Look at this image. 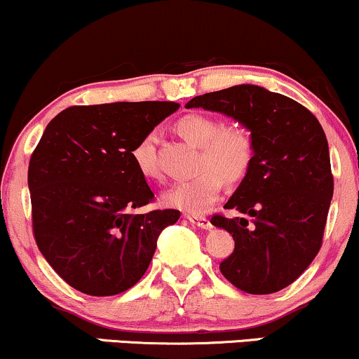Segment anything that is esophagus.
Instances as JSON below:
<instances>
[{
	"mask_svg": "<svg viewBox=\"0 0 359 359\" xmlns=\"http://www.w3.org/2000/svg\"><path fill=\"white\" fill-rule=\"evenodd\" d=\"M187 219L191 221L192 224H196L197 228H201V229H211L212 228V222L209 221L205 216H191V214H189Z\"/></svg>",
	"mask_w": 359,
	"mask_h": 359,
	"instance_id": "34e87169",
	"label": "esophagus"
}]
</instances>
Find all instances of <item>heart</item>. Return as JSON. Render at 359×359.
Wrapping results in <instances>:
<instances>
[{"mask_svg":"<svg viewBox=\"0 0 359 359\" xmlns=\"http://www.w3.org/2000/svg\"><path fill=\"white\" fill-rule=\"evenodd\" d=\"M177 131L185 142L201 148L199 167L203 170L172 185L163 194V203L199 216L216 203L226 179L240 180L248 172L253 158V143L243 128L222 126L217 119L205 114L182 116L177 121ZM155 145V135L148 133L131 150V160L145 179L160 177Z\"/></svg>","mask_w":359,"mask_h":359,"instance_id":"obj_1","label":"heart"}]
</instances>
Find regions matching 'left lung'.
<instances>
[{"label":"left lung","mask_w":359,"mask_h":359,"mask_svg":"<svg viewBox=\"0 0 359 359\" xmlns=\"http://www.w3.org/2000/svg\"><path fill=\"white\" fill-rule=\"evenodd\" d=\"M185 108L221 113L250 131L251 165L224 204L240 216L211 219L234 240L219 270L246 294L282 290L304 273L323 243L334 191L323 126L297 101L253 84L196 96Z\"/></svg>","instance_id":"obj_1"}]
</instances>
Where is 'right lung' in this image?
<instances>
[{
  "label": "right lung",
  "mask_w": 359,
  "mask_h": 359,
  "mask_svg": "<svg viewBox=\"0 0 359 359\" xmlns=\"http://www.w3.org/2000/svg\"><path fill=\"white\" fill-rule=\"evenodd\" d=\"M180 104L72 106L45 128L28 165L39 250L69 285L94 297L128 290L145 275L175 209L135 214L154 199L131 150Z\"/></svg>",
  "instance_id": "1"
}]
</instances>
